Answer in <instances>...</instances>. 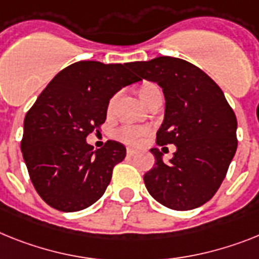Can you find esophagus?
I'll return each instance as SVG.
<instances>
[{
	"instance_id": "obj_1",
	"label": "esophagus",
	"mask_w": 259,
	"mask_h": 259,
	"mask_svg": "<svg viewBox=\"0 0 259 259\" xmlns=\"http://www.w3.org/2000/svg\"><path fill=\"white\" fill-rule=\"evenodd\" d=\"M126 154H127V156H129V158H133V156L137 155V151L133 149H127V153Z\"/></svg>"
}]
</instances>
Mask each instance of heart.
<instances>
[{"label":"heart","mask_w":259,"mask_h":259,"mask_svg":"<svg viewBox=\"0 0 259 259\" xmlns=\"http://www.w3.org/2000/svg\"><path fill=\"white\" fill-rule=\"evenodd\" d=\"M160 89L159 87L154 84V82H142L138 88V95H140L141 100L143 103L149 104L156 95H159ZM118 95H114L112 99L109 100V104H108V113H110L114 108V104H116V100ZM150 133L149 126H141V125H125L121 126L119 129H117L116 137L118 138L121 142L129 145V146H138L141 142H142L143 137H146Z\"/></svg>","instance_id":"b5f03b06"}]
</instances>
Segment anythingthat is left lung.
<instances>
[{"mask_svg": "<svg viewBox=\"0 0 259 259\" xmlns=\"http://www.w3.org/2000/svg\"><path fill=\"white\" fill-rule=\"evenodd\" d=\"M140 79L158 82L166 99L159 146L175 145L170 163L151 149L154 168L143 182L154 199L174 210H190L214 196L237 150V118L223 91L199 67L179 58L159 56L129 63Z\"/></svg>", "mask_w": 259, "mask_h": 259, "instance_id": "obj_1", "label": "left lung"}]
</instances>
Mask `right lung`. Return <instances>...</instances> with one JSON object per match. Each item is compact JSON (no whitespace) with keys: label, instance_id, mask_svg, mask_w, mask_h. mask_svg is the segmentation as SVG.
Returning a JSON list of instances; mask_svg holds the SVG:
<instances>
[{"label":"right lung","instance_id":"add662e5","mask_svg":"<svg viewBox=\"0 0 259 259\" xmlns=\"http://www.w3.org/2000/svg\"><path fill=\"white\" fill-rule=\"evenodd\" d=\"M125 64L81 60L62 69L43 89L25 117L23 159L38 195L62 212L95 204L105 192L113 168L126 149L106 141L93 151L87 137L106 119L109 100L138 81Z\"/></svg>","mask_w":259,"mask_h":259}]
</instances>
